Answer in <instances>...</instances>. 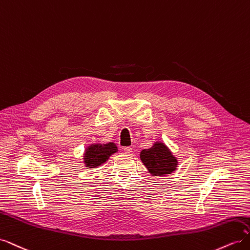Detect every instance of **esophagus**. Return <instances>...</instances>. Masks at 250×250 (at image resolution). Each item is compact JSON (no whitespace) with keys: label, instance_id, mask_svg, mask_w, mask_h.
<instances>
[{"label":"esophagus","instance_id":"esophagus-1","mask_svg":"<svg viewBox=\"0 0 250 250\" xmlns=\"http://www.w3.org/2000/svg\"><path fill=\"white\" fill-rule=\"evenodd\" d=\"M123 150H124V152H125V153H127V154H129V153H131V152H132V148H131V147H129V146L124 147V148H123Z\"/></svg>","mask_w":250,"mask_h":250}]
</instances>
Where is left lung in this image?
Masks as SVG:
<instances>
[{"label":"left lung","mask_w":250,"mask_h":250,"mask_svg":"<svg viewBox=\"0 0 250 250\" xmlns=\"http://www.w3.org/2000/svg\"><path fill=\"white\" fill-rule=\"evenodd\" d=\"M141 160L148 171L155 176L171 174L177 167V160L164 143L156 142L149 149H144L141 152Z\"/></svg>","instance_id":"1"}]
</instances>
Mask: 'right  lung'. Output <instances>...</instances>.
<instances>
[{
	"label": "right lung",
	"mask_w": 250,
	"mask_h": 250,
	"mask_svg": "<svg viewBox=\"0 0 250 250\" xmlns=\"http://www.w3.org/2000/svg\"><path fill=\"white\" fill-rule=\"evenodd\" d=\"M118 148L116 144H92L85 150L84 164L87 168H97L106 162L109 156L116 153Z\"/></svg>",
	"instance_id": "add662e5"
}]
</instances>
